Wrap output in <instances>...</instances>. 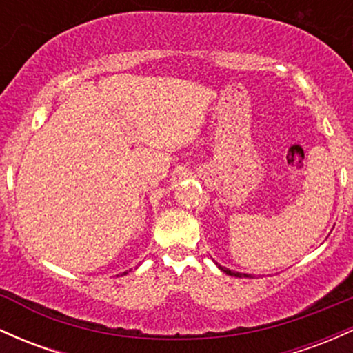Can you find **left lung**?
<instances>
[{"label": "left lung", "instance_id": "1", "mask_svg": "<svg viewBox=\"0 0 353 353\" xmlns=\"http://www.w3.org/2000/svg\"><path fill=\"white\" fill-rule=\"evenodd\" d=\"M219 265V263H216ZM219 268L221 272H225L227 273V275H232V276H239V279H243V276H250V275H247V273H239V272H232L230 270V268H225V267H221V265H219Z\"/></svg>", "mask_w": 353, "mask_h": 353}]
</instances>
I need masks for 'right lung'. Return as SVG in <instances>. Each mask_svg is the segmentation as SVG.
<instances>
[{
    "label": "right lung",
    "mask_w": 353,
    "mask_h": 353,
    "mask_svg": "<svg viewBox=\"0 0 353 353\" xmlns=\"http://www.w3.org/2000/svg\"><path fill=\"white\" fill-rule=\"evenodd\" d=\"M126 273H128V270H126V272H123V273H121V275H126Z\"/></svg>",
    "instance_id": "obj_1"
}]
</instances>
